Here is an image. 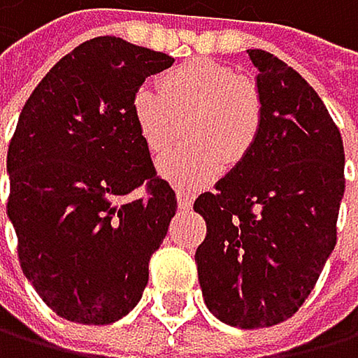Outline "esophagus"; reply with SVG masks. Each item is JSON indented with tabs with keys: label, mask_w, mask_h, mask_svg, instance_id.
I'll list each match as a JSON object with an SVG mask.
<instances>
[{
	"label": "esophagus",
	"mask_w": 358,
	"mask_h": 358,
	"mask_svg": "<svg viewBox=\"0 0 358 358\" xmlns=\"http://www.w3.org/2000/svg\"><path fill=\"white\" fill-rule=\"evenodd\" d=\"M176 198H178V206H180V209H185V211H189L191 206H194V196H191L189 191H185V189H178L176 191Z\"/></svg>",
	"instance_id": "1"
}]
</instances>
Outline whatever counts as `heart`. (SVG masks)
I'll return each mask as SVG.
<instances>
[{
  "mask_svg": "<svg viewBox=\"0 0 358 358\" xmlns=\"http://www.w3.org/2000/svg\"><path fill=\"white\" fill-rule=\"evenodd\" d=\"M131 114L154 156L171 152L185 120L191 145L162 158L158 169L178 187H196L213 180L224 160L238 164L248 156L259 134L262 103L255 87L231 68L196 59L162 74L160 90H136Z\"/></svg>",
  "mask_w": 358,
  "mask_h": 358,
  "instance_id": "heart-1",
  "label": "heart"
}]
</instances>
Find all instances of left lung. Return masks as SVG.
I'll use <instances>...</instances> for the list:
<instances>
[{
  "mask_svg": "<svg viewBox=\"0 0 358 358\" xmlns=\"http://www.w3.org/2000/svg\"><path fill=\"white\" fill-rule=\"evenodd\" d=\"M262 123L244 160L202 194V297L220 321L268 328L292 317L337 244L343 141L324 101L284 61L248 50Z\"/></svg>",
  "mask_w": 358,
  "mask_h": 358,
  "instance_id": "8db88e82",
  "label": "left lung"
}]
</instances>
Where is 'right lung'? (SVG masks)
<instances>
[{
	"instance_id": "1",
	"label": "right lung",
	"mask_w": 358,
	"mask_h": 358,
	"mask_svg": "<svg viewBox=\"0 0 358 358\" xmlns=\"http://www.w3.org/2000/svg\"><path fill=\"white\" fill-rule=\"evenodd\" d=\"M169 55L118 37L74 48L34 87L8 147V220L26 280L59 317L114 324L141 301L178 202L131 114ZM145 187L143 199L123 201Z\"/></svg>"
}]
</instances>
